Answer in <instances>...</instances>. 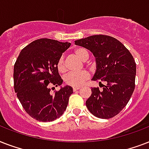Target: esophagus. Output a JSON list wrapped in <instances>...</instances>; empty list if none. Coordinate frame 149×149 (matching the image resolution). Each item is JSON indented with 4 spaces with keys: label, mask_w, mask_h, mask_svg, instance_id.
I'll list each match as a JSON object with an SVG mask.
<instances>
[{
    "label": "esophagus",
    "mask_w": 149,
    "mask_h": 149,
    "mask_svg": "<svg viewBox=\"0 0 149 149\" xmlns=\"http://www.w3.org/2000/svg\"><path fill=\"white\" fill-rule=\"evenodd\" d=\"M79 89H80V87H79V86H74V87L72 88V90H73V91H78Z\"/></svg>",
    "instance_id": "34e87169"
}]
</instances>
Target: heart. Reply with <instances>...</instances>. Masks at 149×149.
<instances>
[{
    "label": "heart",
    "mask_w": 149,
    "mask_h": 149,
    "mask_svg": "<svg viewBox=\"0 0 149 149\" xmlns=\"http://www.w3.org/2000/svg\"><path fill=\"white\" fill-rule=\"evenodd\" d=\"M73 52L82 61H86L89 57L88 52L83 47H77L73 50ZM56 70L60 74H64L66 72V67L63 56H60L56 63ZM90 77V73L86 70H83L79 72L70 73L64 78V81L66 85L71 86H80L87 80Z\"/></svg>",
    "instance_id": "1"
}]
</instances>
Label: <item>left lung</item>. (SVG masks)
<instances>
[{"label":"left lung","mask_w":149,"mask_h":149,"mask_svg":"<svg viewBox=\"0 0 149 149\" xmlns=\"http://www.w3.org/2000/svg\"><path fill=\"white\" fill-rule=\"evenodd\" d=\"M75 44L95 56L97 65L92 80L106 84L101 91L99 87L91 89L86 107L102 119L118 115L128 103L135 86L136 63L133 56L122 43L109 36H91L75 41Z\"/></svg>","instance_id":"1"}]
</instances>
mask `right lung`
I'll return each instance as SVG.
<instances>
[{"label": "right lung", "instance_id": "add662e5", "mask_svg": "<svg viewBox=\"0 0 149 149\" xmlns=\"http://www.w3.org/2000/svg\"><path fill=\"white\" fill-rule=\"evenodd\" d=\"M70 46L49 38L34 41L21 51L14 66V88L23 108L34 119L49 122L65 111L72 88L55 87L63 84L56 63Z\"/></svg>", "mask_w": 149, "mask_h": 149}]
</instances>
